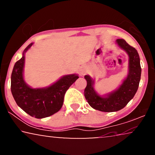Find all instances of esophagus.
Returning a JSON list of instances; mask_svg holds the SVG:
<instances>
[{"instance_id": "obj_1", "label": "esophagus", "mask_w": 155, "mask_h": 155, "mask_svg": "<svg viewBox=\"0 0 155 155\" xmlns=\"http://www.w3.org/2000/svg\"><path fill=\"white\" fill-rule=\"evenodd\" d=\"M87 72V68H83L82 69H81L80 73H81V75H84V74H85Z\"/></svg>"}]
</instances>
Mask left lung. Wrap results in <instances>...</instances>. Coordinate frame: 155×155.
Returning <instances> with one entry per match:
<instances>
[{"mask_svg": "<svg viewBox=\"0 0 155 155\" xmlns=\"http://www.w3.org/2000/svg\"><path fill=\"white\" fill-rule=\"evenodd\" d=\"M116 43L129 57L128 75L119 88L106 96H101L94 90V81L89 75L85 76L87 81L84 91L85 99L93 109L103 112L117 111L124 108L137 92L141 78L140 59L137 50L123 39H117Z\"/></svg>", "mask_w": 155, "mask_h": 155, "instance_id": "8db88e82", "label": "left lung"}]
</instances>
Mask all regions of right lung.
I'll return each mask as SVG.
<instances>
[{
    "label": "right lung",
    "instance_id": "1",
    "mask_svg": "<svg viewBox=\"0 0 155 155\" xmlns=\"http://www.w3.org/2000/svg\"><path fill=\"white\" fill-rule=\"evenodd\" d=\"M33 43L25 49L22 57L16 61L12 73L11 91L15 103L31 116L41 119L58 112L64 103L65 94L78 78V74L62 77L51 86L33 89L25 83L23 77L25 53Z\"/></svg>",
    "mask_w": 155,
    "mask_h": 155
}]
</instances>
